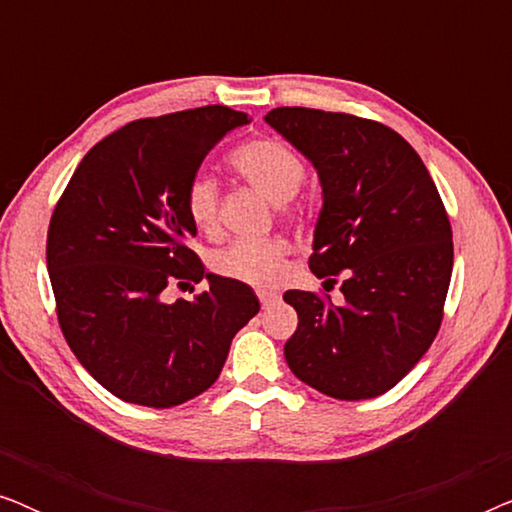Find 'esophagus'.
<instances>
[{"label": "esophagus", "mask_w": 512, "mask_h": 512, "mask_svg": "<svg viewBox=\"0 0 512 512\" xmlns=\"http://www.w3.org/2000/svg\"><path fill=\"white\" fill-rule=\"evenodd\" d=\"M258 300H261L263 307H268L272 303H277L279 293H275V291H258Z\"/></svg>", "instance_id": "1"}]
</instances>
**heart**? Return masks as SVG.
<instances>
[{
    "label": "heart",
    "instance_id": "b5f03b06",
    "mask_svg": "<svg viewBox=\"0 0 512 512\" xmlns=\"http://www.w3.org/2000/svg\"><path fill=\"white\" fill-rule=\"evenodd\" d=\"M230 163L237 174L275 205L289 202L300 191L305 165L296 151L275 139H254L233 151ZM186 214L198 230L209 233L219 214V184L212 174L198 172L186 188ZM289 244L279 237L263 242H235L216 251L212 270L216 275L235 279L249 286H272L282 277Z\"/></svg>",
    "mask_w": 512,
    "mask_h": 512
}]
</instances>
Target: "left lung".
<instances>
[{
  "label": "left lung",
  "mask_w": 512,
  "mask_h": 512,
  "mask_svg": "<svg viewBox=\"0 0 512 512\" xmlns=\"http://www.w3.org/2000/svg\"><path fill=\"white\" fill-rule=\"evenodd\" d=\"M317 170L321 212L310 270L342 303L286 291L298 312L284 356L291 373L340 401L396 387L436 338L452 277V230L417 151L387 125L305 107L265 114ZM324 282V284H326Z\"/></svg>",
  "instance_id": "left-lung-1"
}]
</instances>
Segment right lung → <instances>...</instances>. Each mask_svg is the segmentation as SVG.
<instances>
[{"mask_svg": "<svg viewBox=\"0 0 512 512\" xmlns=\"http://www.w3.org/2000/svg\"><path fill=\"white\" fill-rule=\"evenodd\" d=\"M251 118L200 107L123 125L76 167L48 228L46 263L60 328L81 366L121 401L172 408L207 391L230 342L256 317L251 286L207 272L186 188L228 132ZM207 278L167 304L174 281Z\"/></svg>", "mask_w": 512, "mask_h": 512, "instance_id": "obj_1", "label": "right lung"}]
</instances>
